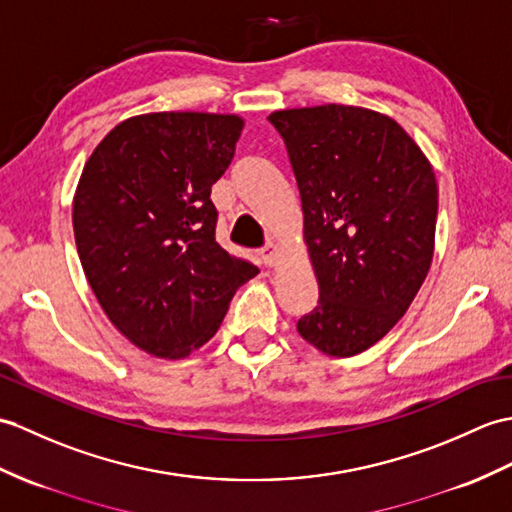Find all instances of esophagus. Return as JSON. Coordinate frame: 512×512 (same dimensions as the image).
Listing matches in <instances>:
<instances>
[{
	"label": "esophagus",
	"instance_id": "1",
	"mask_svg": "<svg viewBox=\"0 0 512 512\" xmlns=\"http://www.w3.org/2000/svg\"><path fill=\"white\" fill-rule=\"evenodd\" d=\"M259 255H261V259L266 261L268 266H275L277 259H279V248H277L275 242H268L266 246L259 248Z\"/></svg>",
	"mask_w": 512,
	"mask_h": 512
}]
</instances>
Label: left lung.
<instances>
[{
	"label": "left lung",
	"mask_w": 512,
	"mask_h": 512,
	"mask_svg": "<svg viewBox=\"0 0 512 512\" xmlns=\"http://www.w3.org/2000/svg\"><path fill=\"white\" fill-rule=\"evenodd\" d=\"M299 185L318 305L296 323L349 358L406 314L434 255L438 187L430 161L388 115L323 104L275 111Z\"/></svg>",
	"instance_id": "1"
}]
</instances>
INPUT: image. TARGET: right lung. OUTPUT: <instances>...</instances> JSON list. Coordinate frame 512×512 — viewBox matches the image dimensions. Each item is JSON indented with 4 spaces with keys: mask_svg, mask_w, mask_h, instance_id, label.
I'll use <instances>...</instances> for the list:
<instances>
[{
    "mask_svg": "<svg viewBox=\"0 0 512 512\" xmlns=\"http://www.w3.org/2000/svg\"><path fill=\"white\" fill-rule=\"evenodd\" d=\"M242 117L148 113L93 150L74 196L87 281L122 334L157 358H185L216 334L259 268L216 242L211 185L227 172Z\"/></svg>",
    "mask_w": 512,
    "mask_h": 512,
    "instance_id": "add662e5",
    "label": "right lung"
}]
</instances>
